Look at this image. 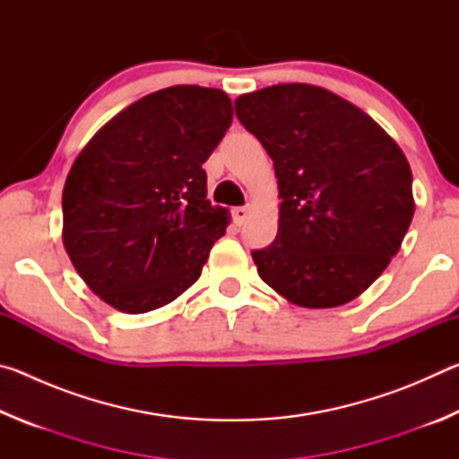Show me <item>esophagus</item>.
Returning <instances> with one entry per match:
<instances>
[{"instance_id": "1", "label": "esophagus", "mask_w": 459, "mask_h": 459, "mask_svg": "<svg viewBox=\"0 0 459 459\" xmlns=\"http://www.w3.org/2000/svg\"><path fill=\"white\" fill-rule=\"evenodd\" d=\"M232 219H235V224H245V221L248 219V208L247 206H237L235 211H232Z\"/></svg>"}]
</instances>
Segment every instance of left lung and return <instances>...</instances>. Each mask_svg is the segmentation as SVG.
Wrapping results in <instances>:
<instances>
[{
  "label": "left lung",
  "instance_id": "left-lung-1",
  "mask_svg": "<svg viewBox=\"0 0 459 459\" xmlns=\"http://www.w3.org/2000/svg\"><path fill=\"white\" fill-rule=\"evenodd\" d=\"M273 160L279 229L253 251L259 277L301 307H336L368 290L413 219L401 147L359 107L314 84H275L235 100Z\"/></svg>",
  "mask_w": 459,
  "mask_h": 459
}]
</instances>
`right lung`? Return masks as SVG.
<instances>
[{
    "mask_svg": "<svg viewBox=\"0 0 459 459\" xmlns=\"http://www.w3.org/2000/svg\"><path fill=\"white\" fill-rule=\"evenodd\" d=\"M232 123L221 89L178 84L123 108L79 153L62 190V240L92 293L126 314L174 301L229 224L202 164Z\"/></svg>",
    "mask_w": 459,
    "mask_h": 459,
    "instance_id": "right-lung-1",
    "label": "right lung"
}]
</instances>
